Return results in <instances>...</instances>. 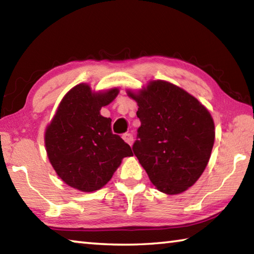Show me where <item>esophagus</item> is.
<instances>
[{
    "mask_svg": "<svg viewBox=\"0 0 254 254\" xmlns=\"http://www.w3.org/2000/svg\"><path fill=\"white\" fill-rule=\"evenodd\" d=\"M122 137H123V140L126 141L127 144L132 145V143H133V135L131 134V133H126V134L122 135Z\"/></svg>",
    "mask_w": 254,
    "mask_h": 254,
    "instance_id": "34e87169",
    "label": "esophagus"
}]
</instances>
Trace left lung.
<instances>
[{"label":"left lung","mask_w":254,"mask_h":254,"mask_svg":"<svg viewBox=\"0 0 254 254\" xmlns=\"http://www.w3.org/2000/svg\"><path fill=\"white\" fill-rule=\"evenodd\" d=\"M141 127L132 150L158 190L180 194L204 173L212 153L215 127L208 110L190 94L166 80H151L139 92Z\"/></svg>","instance_id":"left-lung-1"}]
</instances>
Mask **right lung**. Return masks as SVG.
Masks as SVG:
<instances>
[{
    "label": "right lung",
    "mask_w": 254,
    "mask_h": 254,
    "mask_svg": "<svg viewBox=\"0 0 254 254\" xmlns=\"http://www.w3.org/2000/svg\"><path fill=\"white\" fill-rule=\"evenodd\" d=\"M119 88L93 92L88 84L72 87L45 133L46 151L56 173L68 186L91 192L110 182L130 145L113 134L110 118L100 111L118 96Z\"/></svg>",
    "instance_id": "1"
}]
</instances>
